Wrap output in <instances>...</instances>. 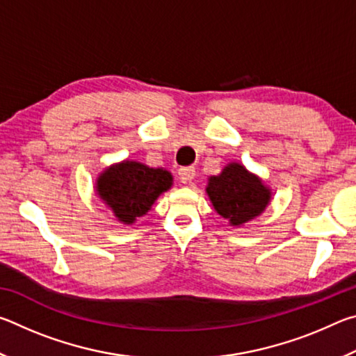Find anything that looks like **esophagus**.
I'll list each match as a JSON object with an SVG mask.
<instances>
[{
	"mask_svg": "<svg viewBox=\"0 0 356 356\" xmlns=\"http://www.w3.org/2000/svg\"><path fill=\"white\" fill-rule=\"evenodd\" d=\"M195 176H196V171L193 166H185L179 170V177L182 182H190V180L195 179Z\"/></svg>",
	"mask_w": 356,
	"mask_h": 356,
	"instance_id": "1",
	"label": "esophagus"
}]
</instances>
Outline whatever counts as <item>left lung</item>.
I'll list each match as a JSON object with an SVG mask.
<instances>
[{"instance_id": "obj_1", "label": "left lung", "mask_w": 356, "mask_h": 356, "mask_svg": "<svg viewBox=\"0 0 356 356\" xmlns=\"http://www.w3.org/2000/svg\"><path fill=\"white\" fill-rule=\"evenodd\" d=\"M206 193L216 213L237 227L254 220L272 201L270 186L237 161L227 163L218 176H210Z\"/></svg>"}]
</instances>
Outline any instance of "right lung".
Wrapping results in <instances>:
<instances>
[{
	"mask_svg": "<svg viewBox=\"0 0 356 356\" xmlns=\"http://www.w3.org/2000/svg\"><path fill=\"white\" fill-rule=\"evenodd\" d=\"M171 186L170 171L150 168L135 160H124L102 171L94 188L118 221L134 225L136 218L152 209L156 197Z\"/></svg>",
	"mask_w": 356,
	"mask_h": 356,
	"instance_id": "right-lung-1",
	"label": "right lung"
}]
</instances>
